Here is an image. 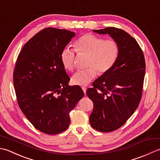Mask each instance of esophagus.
<instances>
[{"mask_svg": "<svg viewBox=\"0 0 160 160\" xmlns=\"http://www.w3.org/2000/svg\"><path fill=\"white\" fill-rule=\"evenodd\" d=\"M82 90H83V91H84V94H86V91H87V88H86L85 87H82Z\"/></svg>", "mask_w": 160, "mask_h": 160, "instance_id": "34e87169", "label": "esophagus"}]
</instances>
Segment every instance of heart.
Returning a JSON list of instances; mask_svg holds the SVG:
<instances>
[{
  "label": "heart",
  "instance_id": "heart-1",
  "mask_svg": "<svg viewBox=\"0 0 160 160\" xmlns=\"http://www.w3.org/2000/svg\"><path fill=\"white\" fill-rule=\"evenodd\" d=\"M77 52L87 56L86 66L82 71H77L71 77L76 85H87L98 75L104 74L110 71L118 59L120 45L113 38L105 39L93 33H87L78 38L74 43ZM76 53L69 47L64 48L60 54L63 67L69 71L75 68Z\"/></svg>",
  "mask_w": 160,
  "mask_h": 160
}]
</instances>
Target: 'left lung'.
I'll use <instances>...</instances> for the list:
<instances>
[{
    "label": "left lung",
    "instance_id": "1",
    "mask_svg": "<svg viewBox=\"0 0 160 160\" xmlns=\"http://www.w3.org/2000/svg\"><path fill=\"white\" fill-rule=\"evenodd\" d=\"M93 32L109 34L120 45L114 66L87 91L94 104L89 117L91 126L98 131L111 132L126 123L140 102L145 59L138 42L124 30L112 27Z\"/></svg>",
    "mask_w": 160,
    "mask_h": 160
}]
</instances>
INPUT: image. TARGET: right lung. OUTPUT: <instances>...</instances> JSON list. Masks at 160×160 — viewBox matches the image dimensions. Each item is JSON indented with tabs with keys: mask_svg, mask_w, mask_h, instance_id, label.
Returning <instances> with one entry per match:
<instances>
[{
	"mask_svg": "<svg viewBox=\"0 0 160 160\" xmlns=\"http://www.w3.org/2000/svg\"><path fill=\"white\" fill-rule=\"evenodd\" d=\"M76 35L67 29H42L23 46L13 69V86L19 107L38 131L48 135L64 131L69 113L84 96L70 78L60 54Z\"/></svg>",
	"mask_w": 160,
	"mask_h": 160,
	"instance_id": "obj_1",
	"label": "right lung"
}]
</instances>
